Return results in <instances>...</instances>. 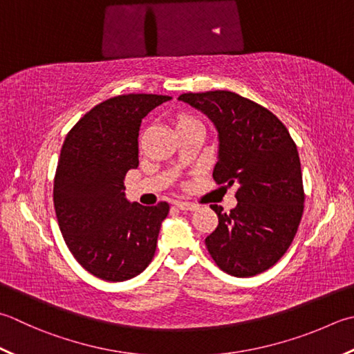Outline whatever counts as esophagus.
I'll list each match as a JSON object with an SVG mask.
<instances>
[{"instance_id": "obj_1", "label": "esophagus", "mask_w": 354, "mask_h": 354, "mask_svg": "<svg viewBox=\"0 0 354 354\" xmlns=\"http://www.w3.org/2000/svg\"><path fill=\"white\" fill-rule=\"evenodd\" d=\"M179 210H184V212H195L198 210V205L193 204V203H187V201H178L175 204Z\"/></svg>"}]
</instances>
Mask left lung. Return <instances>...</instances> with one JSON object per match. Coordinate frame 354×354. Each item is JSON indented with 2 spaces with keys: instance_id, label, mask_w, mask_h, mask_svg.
I'll return each mask as SVG.
<instances>
[{
  "instance_id": "obj_1",
  "label": "left lung",
  "mask_w": 354,
  "mask_h": 354,
  "mask_svg": "<svg viewBox=\"0 0 354 354\" xmlns=\"http://www.w3.org/2000/svg\"><path fill=\"white\" fill-rule=\"evenodd\" d=\"M179 101L201 110L218 131L216 184L238 187L230 213L210 205L219 224L205 238L216 266L250 278L288 250L304 212L301 161L287 127L266 107L228 90L183 93Z\"/></svg>"
}]
</instances>
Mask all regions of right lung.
Returning <instances> with one entry per match:
<instances>
[{
    "instance_id": "1",
    "label": "right lung",
    "mask_w": 354,
    "mask_h": 354,
    "mask_svg": "<svg viewBox=\"0 0 354 354\" xmlns=\"http://www.w3.org/2000/svg\"><path fill=\"white\" fill-rule=\"evenodd\" d=\"M169 100L147 93L115 96L82 116L62 144L53 181L55 213L68 250L100 279H131L153 259L170 207L130 203L124 178L140 164L142 118Z\"/></svg>"
}]
</instances>
